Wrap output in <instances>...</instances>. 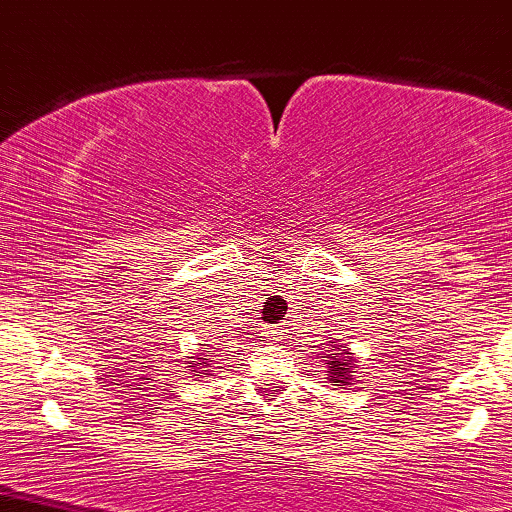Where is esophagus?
Segmentation results:
<instances>
[{
    "label": "esophagus",
    "instance_id": "1",
    "mask_svg": "<svg viewBox=\"0 0 512 512\" xmlns=\"http://www.w3.org/2000/svg\"><path fill=\"white\" fill-rule=\"evenodd\" d=\"M264 338H267L269 342L286 340V326H281V323H276V326H267L264 328Z\"/></svg>",
    "mask_w": 512,
    "mask_h": 512
}]
</instances>
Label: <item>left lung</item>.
Returning <instances> with one entry per match:
<instances>
[{
  "instance_id": "1",
  "label": "left lung",
  "mask_w": 512,
  "mask_h": 512,
  "mask_svg": "<svg viewBox=\"0 0 512 512\" xmlns=\"http://www.w3.org/2000/svg\"><path fill=\"white\" fill-rule=\"evenodd\" d=\"M328 352H331V349H328ZM323 361L328 364V380L342 385H352L349 380H352V373H357L354 371L357 366H354V357L347 349H342V345H338L333 354H326V357H323Z\"/></svg>"
}]
</instances>
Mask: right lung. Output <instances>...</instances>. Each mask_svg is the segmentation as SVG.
Instances as JSON below:
<instances>
[{"label": "right lung", "instance_id": "1", "mask_svg": "<svg viewBox=\"0 0 512 512\" xmlns=\"http://www.w3.org/2000/svg\"><path fill=\"white\" fill-rule=\"evenodd\" d=\"M203 364H205V366H208V359H205V361H203ZM196 366H198V364H196ZM196 373H198V371H196ZM205 375H208V373H205Z\"/></svg>", "mask_w": 512, "mask_h": 512}]
</instances>
